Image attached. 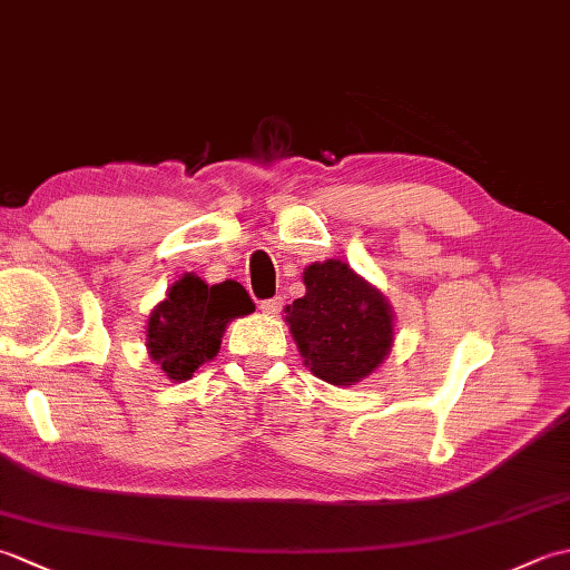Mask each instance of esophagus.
I'll use <instances>...</instances> for the list:
<instances>
[{"label": "esophagus", "instance_id": "esophagus-1", "mask_svg": "<svg viewBox=\"0 0 570 570\" xmlns=\"http://www.w3.org/2000/svg\"><path fill=\"white\" fill-rule=\"evenodd\" d=\"M282 304H284L282 296L266 298V301H262V304H259V311H262V313H266V316H276V313L282 311Z\"/></svg>", "mask_w": 570, "mask_h": 570}]
</instances>
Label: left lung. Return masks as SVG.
I'll return each instance as SVG.
<instances>
[{"instance_id": "obj_1", "label": "left lung", "mask_w": 570, "mask_h": 570, "mask_svg": "<svg viewBox=\"0 0 570 570\" xmlns=\"http://www.w3.org/2000/svg\"><path fill=\"white\" fill-rule=\"evenodd\" d=\"M304 284L306 296L286 306L304 365L335 386L365 380L392 350V306L341 259L311 264Z\"/></svg>"}]
</instances>
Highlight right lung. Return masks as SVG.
Returning <instances> with one entry per match:
<instances>
[{
  "instance_id": "add662e5",
  "label": "right lung",
  "mask_w": 570,
  "mask_h": 570,
  "mask_svg": "<svg viewBox=\"0 0 570 570\" xmlns=\"http://www.w3.org/2000/svg\"><path fill=\"white\" fill-rule=\"evenodd\" d=\"M254 304L245 286L223 282L208 286L196 274H184L151 311L147 325L149 357L168 380L186 382L223 343L225 325L247 316Z\"/></svg>"
}]
</instances>
